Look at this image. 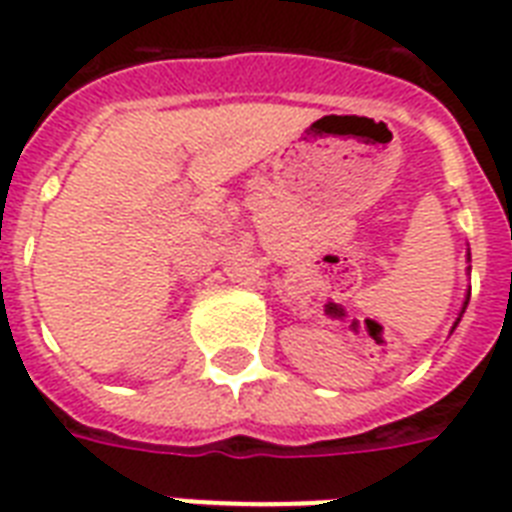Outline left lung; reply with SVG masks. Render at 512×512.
Masks as SVG:
<instances>
[{
    "mask_svg": "<svg viewBox=\"0 0 512 512\" xmlns=\"http://www.w3.org/2000/svg\"><path fill=\"white\" fill-rule=\"evenodd\" d=\"M468 298H470V296H465V304H463V312H465V306H468ZM463 312H460V317H463ZM460 317H457V322H460ZM457 322H455V327H457Z\"/></svg>",
    "mask_w": 512,
    "mask_h": 512,
    "instance_id": "left-lung-1",
    "label": "left lung"
}]
</instances>
